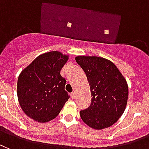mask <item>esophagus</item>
<instances>
[{"label":"esophagus","instance_id":"obj_1","mask_svg":"<svg viewBox=\"0 0 149 149\" xmlns=\"http://www.w3.org/2000/svg\"><path fill=\"white\" fill-rule=\"evenodd\" d=\"M70 95H71V97H72V99H74V98H75V92H73V93H71V94H70Z\"/></svg>","mask_w":149,"mask_h":149}]
</instances>
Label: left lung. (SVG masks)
<instances>
[{
  "label": "left lung",
  "instance_id": "obj_1",
  "mask_svg": "<svg viewBox=\"0 0 149 149\" xmlns=\"http://www.w3.org/2000/svg\"><path fill=\"white\" fill-rule=\"evenodd\" d=\"M75 60L85 71L92 96L91 106L80 111V117L84 123L94 130L111 126L126 107L129 97L126 79L109 59L79 55Z\"/></svg>",
  "mask_w": 149,
  "mask_h": 149
}]
</instances>
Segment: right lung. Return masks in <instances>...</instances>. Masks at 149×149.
I'll return each instance as SVG.
<instances>
[{
    "label": "right lung",
    "mask_w": 149,
    "mask_h": 149,
    "mask_svg": "<svg viewBox=\"0 0 149 149\" xmlns=\"http://www.w3.org/2000/svg\"><path fill=\"white\" fill-rule=\"evenodd\" d=\"M69 58L57 51L39 55L20 72L17 81L19 106L28 117L44 123L55 118L69 99L60 70Z\"/></svg>",
    "instance_id": "1"
}]
</instances>
